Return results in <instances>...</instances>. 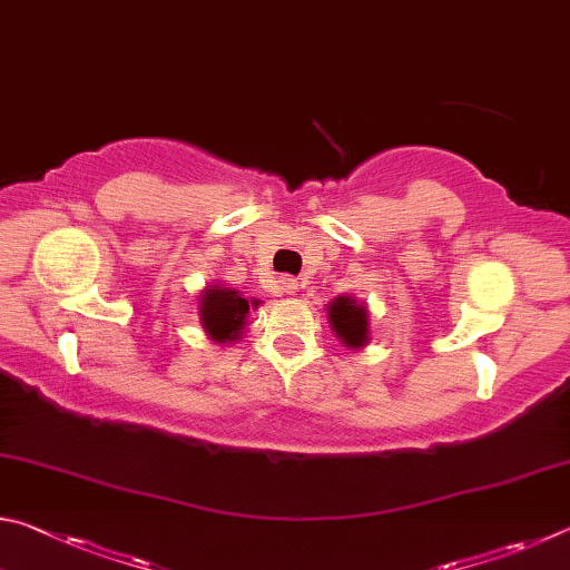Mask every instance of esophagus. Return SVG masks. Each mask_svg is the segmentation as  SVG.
I'll return each instance as SVG.
<instances>
[{
	"mask_svg": "<svg viewBox=\"0 0 570 570\" xmlns=\"http://www.w3.org/2000/svg\"><path fill=\"white\" fill-rule=\"evenodd\" d=\"M278 284H282L284 294H288V296H294V294L298 292V282H296V278H282V282H278Z\"/></svg>",
	"mask_w": 570,
	"mask_h": 570,
	"instance_id": "34e87169",
	"label": "esophagus"
}]
</instances>
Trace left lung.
I'll list each match as a JSON object with an SVG mask.
<instances>
[{"mask_svg": "<svg viewBox=\"0 0 570 570\" xmlns=\"http://www.w3.org/2000/svg\"><path fill=\"white\" fill-rule=\"evenodd\" d=\"M326 320H330L332 332L344 346L350 350H364L372 340L370 330V308L354 296H336L326 304Z\"/></svg>", "mask_w": 570, "mask_h": 570, "instance_id": "left-lung-1", "label": "left lung"}]
</instances>
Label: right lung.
I'll return each mask as SVG.
<instances>
[{"mask_svg": "<svg viewBox=\"0 0 570 570\" xmlns=\"http://www.w3.org/2000/svg\"><path fill=\"white\" fill-rule=\"evenodd\" d=\"M258 298H244L226 284H208L198 294V320L210 342L230 344L244 336L250 308H258Z\"/></svg>", "mask_w": 570, "mask_h": 570, "instance_id": "1", "label": "right lung"}]
</instances>
